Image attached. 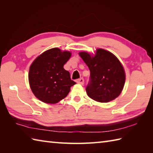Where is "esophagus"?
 Masks as SVG:
<instances>
[{
    "instance_id": "esophagus-1",
    "label": "esophagus",
    "mask_w": 153,
    "mask_h": 153,
    "mask_svg": "<svg viewBox=\"0 0 153 153\" xmlns=\"http://www.w3.org/2000/svg\"><path fill=\"white\" fill-rule=\"evenodd\" d=\"M77 83L78 84H80V85H83L84 83V79L83 78H80L79 79L77 80Z\"/></svg>"
}]
</instances>
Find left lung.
Instances as JSON below:
<instances>
[{"instance_id":"8db88e82","label":"left lung","mask_w":153,"mask_h":153,"mask_svg":"<svg viewBox=\"0 0 153 153\" xmlns=\"http://www.w3.org/2000/svg\"><path fill=\"white\" fill-rule=\"evenodd\" d=\"M90 70L91 82L86 88L87 95L99 102L114 100L122 93L126 82L123 65L114 54L102 48L95 54L79 53Z\"/></svg>"}]
</instances>
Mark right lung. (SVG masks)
<instances>
[{
  "mask_svg": "<svg viewBox=\"0 0 153 153\" xmlns=\"http://www.w3.org/2000/svg\"><path fill=\"white\" fill-rule=\"evenodd\" d=\"M71 53L53 48L43 52L32 62L28 74L29 83L34 95L47 104L64 99L76 83L64 68Z\"/></svg>",
  "mask_w": 153,
  "mask_h": 153,
  "instance_id": "obj_1",
  "label": "right lung"
}]
</instances>
